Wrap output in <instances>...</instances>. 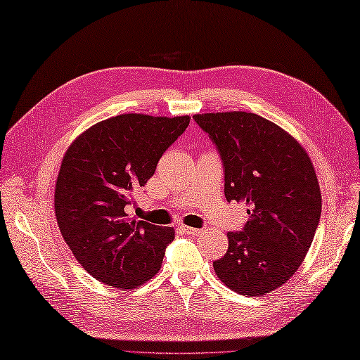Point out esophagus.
<instances>
[{
  "label": "esophagus",
  "mask_w": 360,
  "mask_h": 360,
  "mask_svg": "<svg viewBox=\"0 0 360 360\" xmlns=\"http://www.w3.org/2000/svg\"><path fill=\"white\" fill-rule=\"evenodd\" d=\"M180 229H181V232H185V233H189V235H200L201 232V229H197V227H189V226H180Z\"/></svg>",
  "instance_id": "esophagus-1"
}]
</instances>
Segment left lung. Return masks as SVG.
<instances>
[{
    "instance_id": "obj_1",
    "label": "left lung",
    "mask_w": 360,
    "mask_h": 360,
    "mask_svg": "<svg viewBox=\"0 0 360 360\" xmlns=\"http://www.w3.org/2000/svg\"><path fill=\"white\" fill-rule=\"evenodd\" d=\"M217 146L227 201L246 203L249 221L229 232V248L214 261L217 276L233 292L270 293L300 269L321 218V191L309 154L258 114H195Z\"/></svg>"
}]
</instances>
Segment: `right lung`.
I'll return each mask as SVG.
<instances>
[{"mask_svg": "<svg viewBox=\"0 0 360 360\" xmlns=\"http://www.w3.org/2000/svg\"><path fill=\"white\" fill-rule=\"evenodd\" d=\"M189 120L120 114L86 129L67 150L55 189L56 220L70 250L98 281L131 290L160 270L174 229L129 220L125 209Z\"/></svg>", "mask_w": 360, "mask_h": 360, "instance_id": "right-lung-1", "label": "right lung"}]
</instances>
